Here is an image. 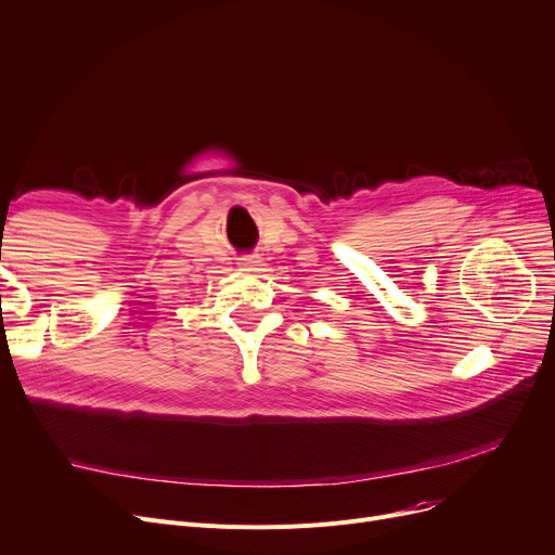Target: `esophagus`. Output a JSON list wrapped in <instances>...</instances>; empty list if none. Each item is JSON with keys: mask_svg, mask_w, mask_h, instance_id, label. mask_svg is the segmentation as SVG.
Returning <instances> with one entry per match:
<instances>
[{"mask_svg": "<svg viewBox=\"0 0 555 555\" xmlns=\"http://www.w3.org/2000/svg\"><path fill=\"white\" fill-rule=\"evenodd\" d=\"M238 266H241V270H245V272H254V270H258L262 262H260V256L258 254H249V256H243L241 260H238Z\"/></svg>", "mask_w": 555, "mask_h": 555, "instance_id": "34e87169", "label": "esophagus"}]
</instances>
